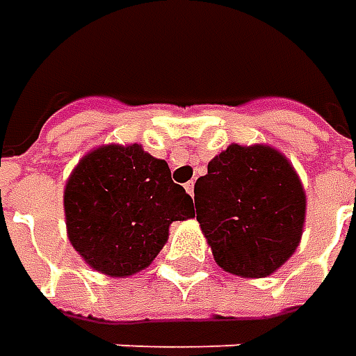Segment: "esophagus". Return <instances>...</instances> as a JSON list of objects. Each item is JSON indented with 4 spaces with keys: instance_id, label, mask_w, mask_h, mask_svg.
<instances>
[{
    "instance_id": "34e87169",
    "label": "esophagus",
    "mask_w": 356,
    "mask_h": 356,
    "mask_svg": "<svg viewBox=\"0 0 356 356\" xmlns=\"http://www.w3.org/2000/svg\"><path fill=\"white\" fill-rule=\"evenodd\" d=\"M186 192H188L190 196H194V182H192V180H190V182L186 184Z\"/></svg>"
}]
</instances>
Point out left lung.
<instances>
[{"mask_svg": "<svg viewBox=\"0 0 356 356\" xmlns=\"http://www.w3.org/2000/svg\"><path fill=\"white\" fill-rule=\"evenodd\" d=\"M216 264L241 277L275 273L297 250L307 198L293 164L267 144H229L194 186Z\"/></svg>", "mask_w": 356, "mask_h": 356, "instance_id": "8db88e82", "label": "left lung"}]
</instances>
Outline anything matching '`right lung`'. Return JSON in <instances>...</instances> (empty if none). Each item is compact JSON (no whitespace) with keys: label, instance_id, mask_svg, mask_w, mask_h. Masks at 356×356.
<instances>
[{"label":"right lung","instance_id":"right-lung-1","mask_svg":"<svg viewBox=\"0 0 356 356\" xmlns=\"http://www.w3.org/2000/svg\"><path fill=\"white\" fill-rule=\"evenodd\" d=\"M67 236L95 271L129 277L154 261L172 222L194 218L166 160L140 144H103L79 160L63 192Z\"/></svg>","mask_w":356,"mask_h":356}]
</instances>
